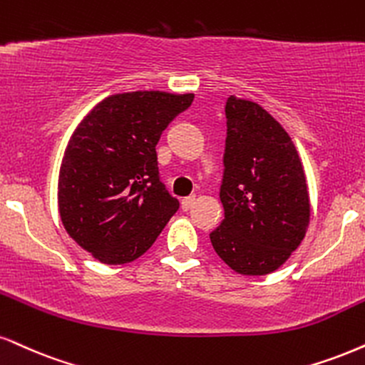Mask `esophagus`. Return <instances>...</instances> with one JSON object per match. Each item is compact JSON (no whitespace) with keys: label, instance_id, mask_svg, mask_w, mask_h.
Listing matches in <instances>:
<instances>
[{"label":"esophagus","instance_id":"1","mask_svg":"<svg viewBox=\"0 0 365 365\" xmlns=\"http://www.w3.org/2000/svg\"><path fill=\"white\" fill-rule=\"evenodd\" d=\"M195 203H196V196H187L181 201V206H182L184 211H187V210H191L192 206H195Z\"/></svg>","mask_w":365,"mask_h":365}]
</instances>
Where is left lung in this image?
<instances>
[{
    "mask_svg": "<svg viewBox=\"0 0 365 365\" xmlns=\"http://www.w3.org/2000/svg\"><path fill=\"white\" fill-rule=\"evenodd\" d=\"M225 115V218L210 240L235 272L265 276L289 259L307 233V178L289 135L262 106L230 96Z\"/></svg>",
    "mask_w": 365,
    "mask_h": 365,
    "instance_id": "8db88e82",
    "label": "left lung"
}]
</instances>
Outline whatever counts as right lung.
Segmentation results:
<instances>
[{
    "instance_id": "add662e5",
    "label": "right lung",
    "mask_w": 365,
    "mask_h": 365,
    "mask_svg": "<svg viewBox=\"0 0 365 365\" xmlns=\"http://www.w3.org/2000/svg\"><path fill=\"white\" fill-rule=\"evenodd\" d=\"M192 98L113 94L71 137L58 174V211L67 233L100 262L140 257L179 210L160 181L155 145Z\"/></svg>"
}]
</instances>
